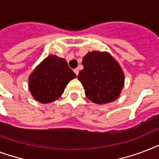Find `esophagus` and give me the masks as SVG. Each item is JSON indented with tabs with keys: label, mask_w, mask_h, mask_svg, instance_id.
Segmentation results:
<instances>
[{
	"label": "esophagus",
	"mask_w": 159,
	"mask_h": 159,
	"mask_svg": "<svg viewBox=\"0 0 159 159\" xmlns=\"http://www.w3.org/2000/svg\"><path fill=\"white\" fill-rule=\"evenodd\" d=\"M74 72L76 73V75L77 76V75H78V73H79V69H78V68H75Z\"/></svg>",
	"instance_id": "obj_1"
}]
</instances>
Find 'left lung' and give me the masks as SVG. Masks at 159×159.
Segmentation results:
<instances>
[{"label":"left lung","instance_id":"1","mask_svg":"<svg viewBox=\"0 0 159 159\" xmlns=\"http://www.w3.org/2000/svg\"><path fill=\"white\" fill-rule=\"evenodd\" d=\"M83 69L77 78L85 94L97 105L116 101L125 85V74L120 65L108 52L92 51L82 58Z\"/></svg>","mask_w":159,"mask_h":159}]
</instances>
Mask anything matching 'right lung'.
<instances>
[{
  "label": "right lung",
  "instance_id": "right-lung-1",
  "mask_svg": "<svg viewBox=\"0 0 159 159\" xmlns=\"http://www.w3.org/2000/svg\"><path fill=\"white\" fill-rule=\"evenodd\" d=\"M77 77L67 61L51 54L29 76V89L34 100L47 104L59 98L71 80Z\"/></svg>",
  "mask_w": 159,
  "mask_h": 159
}]
</instances>
